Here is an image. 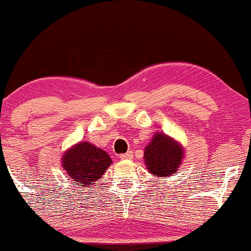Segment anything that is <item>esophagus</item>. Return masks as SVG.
<instances>
[{"label": "esophagus", "instance_id": "34e87169", "mask_svg": "<svg viewBox=\"0 0 251 251\" xmlns=\"http://www.w3.org/2000/svg\"><path fill=\"white\" fill-rule=\"evenodd\" d=\"M132 156H133V154L131 151H130V152H126L125 154H120V159L121 160H130V159H132Z\"/></svg>", "mask_w": 251, "mask_h": 251}]
</instances>
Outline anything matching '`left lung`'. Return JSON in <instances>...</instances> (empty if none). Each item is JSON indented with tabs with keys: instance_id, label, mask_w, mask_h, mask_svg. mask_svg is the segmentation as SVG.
Wrapping results in <instances>:
<instances>
[{
	"instance_id": "1",
	"label": "left lung",
	"mask_w": 251,
	"mask_h": 251,
	"mask_svg": "<svg viewBox=\"0 0 251 251\" xmlns=\"http://www.w3.org/2000/svg\"><path fill=\"white\" fill-rule=\"evenodd\" d=\"M145 164L155 177H170L177 171L183 159V149L163 133L154 135L144 152Z\"/></svg>"
}]
</instances>
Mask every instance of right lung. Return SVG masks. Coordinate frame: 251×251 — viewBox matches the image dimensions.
<instances>
[{
  "mask_svg": "<svg viewBox=\"0 0 251 251\" xmlns=\"http://www.w3.org/2000/svg\"><path fill=\"white\" fill-rule=\"evenodd\" d=\"M111 163V157L105 151L88 142L72 147L63 157V167L74 179L75 186L78 184L90 186L101 177Z\"/></svg>",
  "mask_w": 251,
  "mask_h": 251,
  "instance_id": "1",
  "label": "right lung"
}]
</instances>
